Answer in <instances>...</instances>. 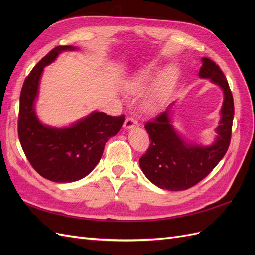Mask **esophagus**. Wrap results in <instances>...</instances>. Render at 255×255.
Listing matches in <instances>:
<instances>
[{
  "mask_svg": "<svg viewBox=\"0 0 255 255\" xmlns=\"http://www.w3.org/2000/svg\"><path fill=\"white\" fill-rule=\"evenodd\" d=\"M123 127H125V128H136V127H138V121H137V119H135L133 117H128L125 120V123H123Z\"/></svg>",
  "mask_w": 255,
  "mask_h": 255,
  "instance_id": "34e87169",
  "label": "esophagus"
}]
</instances>
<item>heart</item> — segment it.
I'll return each instance as SVG.
<instances>
[{
  "mask_svg": "<svg viewBox=\"0 0 255 255\" xmlns=\"http://www.w3.org/2000/svg\"><path fill=\"white\" fill-rule=\"evenodd\" d=\"M153 68H148L146 70H143L139 74H137L135 78L129 83V89L133 92H140L144 90L148 86V84L152 78Z\"/></svg>",
  "mask_w": 255,
  "mask_h": 255,
  "instance_id": "obj_1",
  "label": "heart"
}]
</instances>
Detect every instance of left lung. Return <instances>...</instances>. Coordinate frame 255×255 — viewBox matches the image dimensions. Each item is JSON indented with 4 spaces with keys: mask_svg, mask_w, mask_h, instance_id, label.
I'll list each match as a JSON object with an SVG mask.
<instances>
[{
    "mask_svg": "<svg viewBox=\"0 0 255 255\" xmlns=\"http://www.w3.org/2000/svg\"><path fill=\"white\" fill-rule=\"evenodd\" d=\"M202 79H211L223 90L225 100L221 120L216 128L218 137L210 146L188 144L174 132L171 126L170 107L145 122L149 134V149L139 159L142 172L157 187L171 191L188 189L202 181L225 156L231 142L234 117L232 91L218 65L207 57L202 58L199 71Z\"/></svg>",
    "mask_w": 255,
    "mask_h": 255,
    "instance_id": "1",
    "label": "left lung"
}]
</instances>
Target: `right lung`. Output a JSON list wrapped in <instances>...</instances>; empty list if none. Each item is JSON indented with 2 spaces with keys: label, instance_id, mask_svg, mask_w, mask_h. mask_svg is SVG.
I'll return each instance as SVG.
<instances>
[{
  "label": "right lung",
  "instance_id": "add662e5",
  "mask_svg": "<svg viewBox=\"0 0 255 255\" xmlns=\"http://www.w3.org/2000/svg\"><path fill=\"white\" fill-rule=\"evenodd\" d=\"M75 49L59 45L51 50L26 76L20 94L18 135L22 149L38 173L56 183L79 181L94 170L105 143L119 132L125 121V115L101 112L91 113L65 128L44 126L38 120L34 103L43 68L60 52Z\"/></svg>",
  "mask_w": 255,
  "mask_h": 255
}]
</instances>
